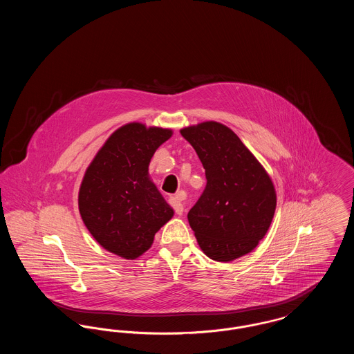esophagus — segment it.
Returning <instances> with one entry per match:
<instances>
[{"label":"esophagus","instance_id":"1","mask_svg":"<svg viewBox=\"0 0 354 354\" xmlns=\"http://www.w3.org/2000/svg\"><path fill=\"white\" fill-rule=\"evenodd\" d=\"M182 198H183V192H179L176 196H171V198H169V204L172 205L174 211H175L178 215H182L183 211H185L183 203L180 201Z\"/></svg>","mask_w":354,"mask_h":354}]
</instances>
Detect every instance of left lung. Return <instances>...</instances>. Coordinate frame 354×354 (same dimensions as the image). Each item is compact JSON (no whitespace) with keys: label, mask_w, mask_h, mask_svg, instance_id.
Wrapping results in <instances>:
<instances>
[{"label":"left lung","mask_w":354,"mask_h":354,"mask_svg":"<svg viewBox=\"0 0 354 354\" xmlns=\"http://www.w3.org/2000/svg\"><path fill=\"white\" fill-rule=\"evenodd\" d=\"M198 153L207 185L187 218L203 252L232 261L266 236L276 209L270 175L239 136L218 122L180 130Z\"/></svg>","instance_id":"left-lung-1"}]
</instances>
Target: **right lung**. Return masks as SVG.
<instances>
[{
    "instance_id": "add662e5",
    "label": "right lung",
    "mask_w": 354,
    "mask_h": 354,
    "mask_svg": "<svg viewBox=\"0 0 354 354\" xmlns=\"http://www.w3.org/2000/svg\"><path fill=\"white\" fill-rule=\"evenodd\" d=\"M172 130L122 126L106 140L84 172L78 205L88 232L109 252L136 259L151 247L153 236L172 216L149 176L153 152Z\"/></svg>"
}]
</instances>
